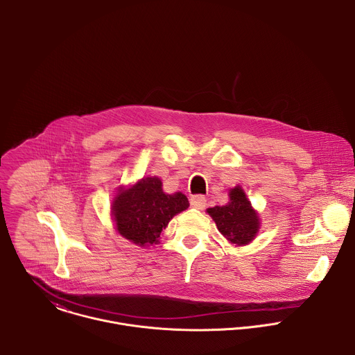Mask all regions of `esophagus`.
<instances>
[{"mask_svg":"<svg viewBox=\"0 0 355 355\" xmlns=\"http://www.w3.org/2000/svg\"><path fill=\"white\" fill-rule=\"evenodd\" d=\"M190 203H191L193 207L201 210V209H203V207L206 206V198H205L203 196H193V197L190 198Z\"/></svg>","mask_w":355,"mask_h":355,"instance_id":"34e87169","label":"esophagus"}]
</instances>
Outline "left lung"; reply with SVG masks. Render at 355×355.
<instances>
[{"label":"left lung","instance_id":"left-lung-1","mask_svg":"<svg viewBox=\"0 0 355 355\" xmlns=\"http://www.w3.org/2000/svg\"><path fill=\"white\" fill-rule=\"evenodd\" d=\"M207 213L214 220L223 236L238 246L248 245L258 232V216L241 187L230 191V202L224 206L209 207Z\"/></svg>","mask_w":355,"mask_h":355}]
</instances>
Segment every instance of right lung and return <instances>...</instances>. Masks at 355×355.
<instances>
[{"instance_id": "right-lung-1", "label": "right lung", "mask_w": 355, "mask_h": 355, "mask_svg": "<svg viewBox=\"0 0 355 355\" xmlns=\"http://www.w3.org/2000/svg\"><path fill=\"white\" fill-rule=\"evenodd\" d=\"M190 206L184 194H165L158 178H145L120 190L112 205L116 228L121 236L139 246L158 242L169 220Z\"/></svg>"}]
</instances>
